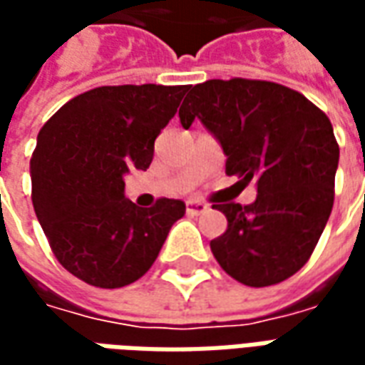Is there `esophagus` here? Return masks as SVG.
<instances>
[{
	"mask_svg": "<svg viewBox=\"0 0 365 365\" xmlns=\"http://www.w3.org/2000/svg\"><path fill=\"white\" fill-rule=\"evenodd\" d=\"M207 203L203 201H199V199H187V203H185V211L187 215H201L207 211Z\"/></svg>",
	"mask_w": 365,
	"mask_h": 365,
	"instance_id": "34e87169",
	"label": "esophagus"
}]
</instances>
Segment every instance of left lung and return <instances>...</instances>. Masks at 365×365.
Returning <instances> with one entry per match:
<instances>
[{
  "label": "left lung",
  "mask_w": 365,
  "mask_h": 365,
  "mask_svg": "<svg viewBox=\"0 0 365 365\" xmlns=\"http://www.w3.org/2000/svg\"><path fill=\"white\" fill-rule=\"evenodd\" d=\"M199 119L227 156L225 172L256 201L213 205L229 227L211 240L221 268L250 287L274 285L311 258L334 203L338 150L329 117L299 91L260 80H209L187 91L180 123Z\"/></svg>",
  "instance_id": "1"
}]
</instances>
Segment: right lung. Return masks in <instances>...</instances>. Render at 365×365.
I'll return each mask as SVG.
<instances>
[{
    "label": "right lung",
    "mask_w": 365,
    "mask_h": 365,
    "mask_svg": "<svg viewBox=\"0 0 365 365\" xmlns=\"http://www.w3.org/2000/svg\"><path fill=\"white\" fill-rule=\"evenodd\" d=\"M187 90L103 86L70 99L41 128L31 158L36 219L54 256L82 282L103 289L136 282L185 215L182 199L136 207L125 175L150 166L154 140Z\"/></svg>",
    "instance_id": "add662e5"
}]
</instances>
